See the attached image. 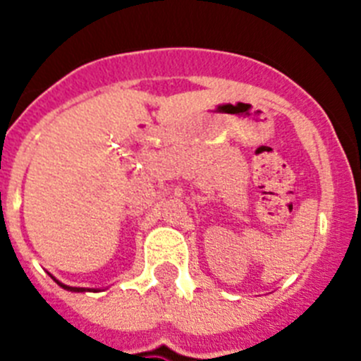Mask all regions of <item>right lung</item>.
<instances>
[{
    "mask_svg": "<svg viewBox=\"0 0 361 361\" xmlns=\"http://www.w3.org/2000/svg\"><path fill=\"white\" fill-rule=\"evenodd\" d=\"M50 276H52V275H50ZM52 279H54V276H52ZM54 280H56V282H57V286H61L63 289H66V291H72V293H88V291H90V293H99V291H101V289H92V288H72V286H66V283L59 282V280H57V279H54Z\"/></svg>",
    "mask_w": 361,
    "mask_h": 361,
    "instance_id": "add662e5",
    "label": "right lung"
}]
</instances>
